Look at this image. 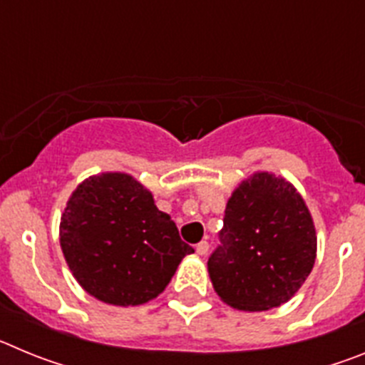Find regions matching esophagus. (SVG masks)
I'll return each instance as SVG.
<instances>
[{
	"instance_id": "1",
	"label": "esophagus",
	"mask_w": 365,
	"mask_h": 365,
	"mask_svg": "<svg viewBox=\"0 0 365 365\" xmlns=\"http://www.w3.org/2000/svg\"><path fill=\"white\" fill-rule=\"evenodd\" d=\"M208 247H210V245L206 243V241H201V243L195 245V252H197L199 256H205V254L208 252Z\"/></svg>"
}]
</instances>
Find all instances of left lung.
<instances>
[{"label":"left lung","instance_id":"obj_1","mask_svg":"<svg viewBox=\"0 0 365 365\" xmlns=\"http://www.w3.org/2000/svg\"><path fill=\"white\" fill-rule=\"evenodd\" d=\"M221 247L208 259L214 291L237 311L287 303L311 274L316 228L298 190L283 177L256 172L227 202Z\"/></svg>","mask_w":365,"mask_h":365}]
</instances>
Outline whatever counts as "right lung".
<instances>
[{
	"label": "right lung",
	"instance_id": "1",
	"mask_svg": "<svg viewBox=\"0 0 365 365\" xmlns=\"http://www.w3.org/2000/svg\"><path fill=\"white\" fill-rule=\"evenodd\" d=\"M60 247L83 291L117 307L157 298L193 252L150 190L124 172L76 186L60 219Z\"/></svg>",
	"mask_w": 365,
	"mask_h": 365
}]
</instances>
